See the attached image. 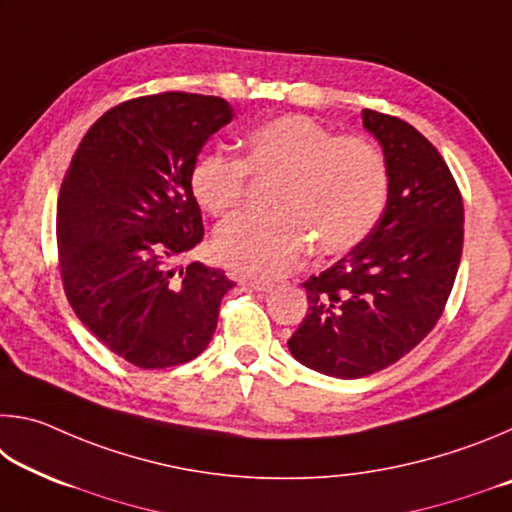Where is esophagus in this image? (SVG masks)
<instances>
[{
  "instance_id": "obj_1",
  "label": "esophagus",
  "mask_w": 512,
  "mask_h": 512,
  "mask_svg": "<svg viewBox=\"0 0 512 512\" xmlns=\"http://www.w3.org/2000/svg\"><path fill=\"white\" fill-rule=\"evenodd\" d=\"M246 287H250L253 291H257V293H268V291H273V284H268V282H257V280H246L244 282Z\"/></svg>"
}]
</instances>
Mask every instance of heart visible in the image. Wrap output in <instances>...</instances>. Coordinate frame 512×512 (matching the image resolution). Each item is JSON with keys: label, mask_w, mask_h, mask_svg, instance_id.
<instances>
[{"label": "heart", "mask_w": 512, "mask_h": 512, "mask_svg": "<svg viewBox=\"0 0 512 512\" xmlns=\"http://www.w3.org/2000/svg\"><path fill=\"white\" fill-rule=\"evenodd\" d=\"M244 144V162L205 151L189 169V192L216 219L244 201L248 173L277 178L271 214L239 216L214 237L216 257L239 275H287L309 244L318 255L348 253L386 210L388 164L366 137L336 135L305 115H282L250 131Z\"/></svg>", "instance_id": "obj_1"}]
</instances>
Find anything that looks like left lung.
<instances>
[{
	"label": "left lung",
	"mask_w": 512,
	"mask_h": 512,
	"mask_svg": "<svg viewBox=\"0 0 512 512\" xmlns=\"http://www.w3.org/2000/svg\"><path fill=\"white\" fill-rule=\"evenodd\" d=\"M361 119L388 164L386 210L359 246L302 284L309 311L289 339L302 366L339 379L388 368L431 332L463 253V198L443 155L402 119Z\"/></svg>",
	"instance_id": "obj_1"
}]
</instances>
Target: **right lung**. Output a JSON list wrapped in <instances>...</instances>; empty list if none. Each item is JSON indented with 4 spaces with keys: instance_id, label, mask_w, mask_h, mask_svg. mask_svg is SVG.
I'll return each mask as SVG.
<instances>
[{
    "instance_id": "right-lung-1",
    "label": "right lung",
    "mask_w": 512,
    "mask_h": 512,
    "mask_svg": "<svg viewBox=\"0 0 512 512\" xmlns=\"http://www.w3.org/2000/svg\"><path fill=\"white\" fill-rule=\"evenodd\" d=\"M232 117L225 99L187 92L119 103L85 133L60 185L56 235L69 305L137 368L196 359L235 287L201 262L173 268L203 239L189 169Z\"/></svg>"
}]
</instances>
